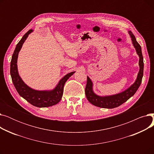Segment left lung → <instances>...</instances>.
<instances>
[{
	"label": "left lung",
	"mask_w": 154,
	"mask_h": 154,
	"mask_svg": "<svg viewBox=\"0 0 154 154\" xmlns=\"http://www.w3.org/2000/svg\"><path fill=\"white\" fill-rule=\"evenodd\" d=\"M132 40V44L135 48L137 54L139 57V72L137 75L135 82L128 88L122 92L107 96H100L94 93L93 91V83L91 79L87 76V81L85 89V92L87 100L94 106L100 108L113 109L116 108L125 102L132 97L140 87L143 74V59L142 54V48L139 44L137 42L136 38L132 32L128 31Z\"/></svg>",
	"instance_id": "1"
}]
</instances>
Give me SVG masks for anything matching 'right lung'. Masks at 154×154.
Here are the masks:
<instances>
[{
    "mask_svg": "<svg viewBox=\"0 0 154 154\" xmlns=\"http://www.w3.org/2000/svg\"><path fill=\"white\" fill-rule=\"evenodd\" d=\"M32 32L33 30L32 29L29 30L16 45L11 62V75L14 87L22 97L26 99L32 106L37 107H51L60 101L63 95L65 83L75 72H72L66 74L60 80L58 84L52 90L37 91L26 85L19 74L17 63L19 52L21 49L22 45L29 35Z\"/></svg>",
    "mask_w": 154,
    "mask_h": 154,
    "instance_id": "right-lung-1",
    "label": "right lung"
}]
</instances>
